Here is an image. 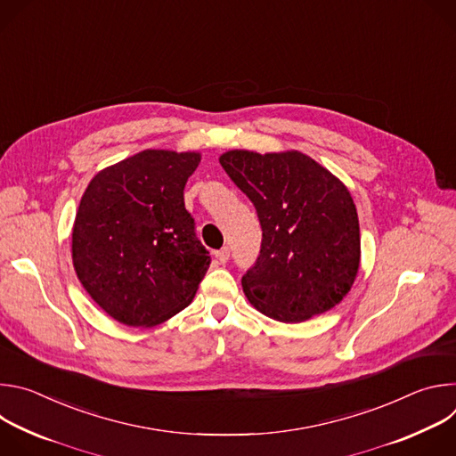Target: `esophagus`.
Segmentation results:
<instances>
[{"mask_svg":"<svg viewBox=\"0 0 456 456\" xmlns=\"http://www.w3.org/2000/svg\"><path fill=\"white\" fill-rule=\"evenodd\" d=\"M229 256H231V250H229V247H222L220 250H216V252H215V257L218 259L220 264H227Z\"/></svg>","mask_w":456,"mask_h":456,"instance_id":"esophagus-1","label":"esophagus"}]
</instances>
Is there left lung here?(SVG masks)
Here are the masks:
<instances>
[{
	"mask_svg": "<svg viewBox=\"0 0 456 456\" xmlns=\"http://www.w3.org/2000/svg\"><path fill=\"white\" fill-rule=\"evenodd\" d=\"M220 164L252 202L262 247L241 278L262 314L299 322L336 306L359 271V220L348 189L299 151L234 150Z\"/></svg>",
	"mask_w": 456,
	"mask_h": 456,
	"instance_id": "1",
	"label": "left lung"
}]
</instances>
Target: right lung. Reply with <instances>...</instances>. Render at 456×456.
I'll use <instances>...</instances> for the list:
<instances>
[{"mask_svg": "<svg viewBox=\"0 0 456 456\" xmlns=\"http://www.w3.org/2000/svg\"><path fill=\"white\" fill-rule=\"evenodd\" d=\"M199 153L146 150L97 173L72 232V257L92 299L127 327H155L197 294L211 256L185 209Z\"/></svg>", "mask_w": 456, "mask_h": 456, "instance_id": "obj_1", "label": "right lung"}]
</instances>
